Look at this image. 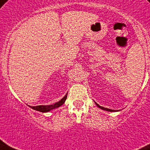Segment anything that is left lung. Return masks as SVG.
<instances>
[{"mask_svg":"<svg viewBox=\"0 0 150 150\" xmlns=\"http://www.w3.org/2000/svg\"><path fill=\"white\" fill-rule=\"evenodd\" d=\"M96 105L98 106V107H99L100 108H101V109H103V110H105V111H108V112H113L114 110H112V109H109V108H104V107H101V106H100L98 104H97V103L95 102Z\"/></svg>","mask_w":150,"mask_h":150,"instance_id":"1","label":"left lung"}]
</instances>
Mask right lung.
I'll return each mask as SVG.
<instances>
[{
    "instance_id": "1",
    "label": "right lung",
    "mask_w": 150,
    "mask_h": 150,
    "mask_svg": "<svg viewBox=\"0 0 150 150\" xmlns=\"http://www.w3.org/2000/svg\"><path fill=\"white\" fill-rule=\"evenodd\" d=\"M67 95L64 97V98L61 99L60 100H59L58 102L55 103L53 105H38V106H30V108L34 109L36 111H39V112H50V111L56 108H59L60 106H61L65 102V100L67 99Z\"/></svg>"
}]
</instances>
